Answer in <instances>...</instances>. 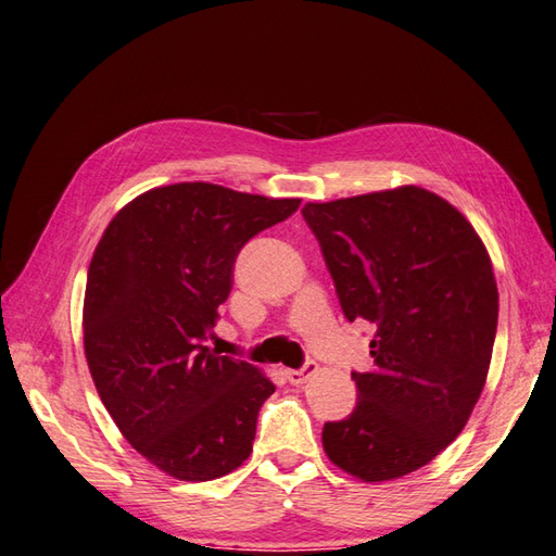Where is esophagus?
<instances>
[{"instance_id":"obj_1","label":"esophagus","mask_w":556,"mask_h":556,"mask_svg":"<svg viewBox=\"0 0 556 556\" xmlns=\"http://www.w3.org/2000/svg\"><path fill=\"white\" fill-rule=\"evenodd\" d=\"M318 371V364L316 362H306L302 368H288L286 376L292 382V386H302V382L309 380L314 374Z\"/></svg>"}]
</instances>
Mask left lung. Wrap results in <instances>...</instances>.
I'll list each match as a JSON object with an SVG mask.
<instances>
[{
  "label": "left lung",
  "mask_w": 556,
  "mask_h": 556,
  "mask_svg": "<svg viewBox=\"0 0 556 556\" xmlns=\"http://www.w3.org/2000/svg\"><path fill=\"white\" fill-rule=\"evenodd\" d=\"M348 320L374 326L356 406L324 426V450L364 480L402 478L462 433L483 392L500 294L483 240L416 185L304 204Z\"/></svg>",
  "instance_id": "1"
}]
</instances>
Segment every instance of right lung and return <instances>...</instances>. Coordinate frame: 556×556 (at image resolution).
Instances as JSON below:
<instances>
[{"label":"right lung","instance_id":"add662e5","mask_svg":"<svg viewBox=\"0 0 556 556\" xmlns=\"http://www.w3.org/2000/svg\"><path fill=\"white\" fill-rule=\"evenodd\" d=\"M298 206L212 182L164 185L123 206L97 244L85 356L123 438L168 476L214 480L252 452L276 386L206 338L242 247Z\"/></svg>","mask_w":556,"mask_h":556}]
</instances>
